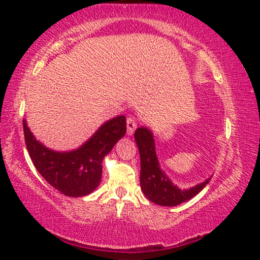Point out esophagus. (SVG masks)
Listing matches in <instances>:
<instances>
[{"mask_svg": "<svg viewBox=\"0 0 260 260\" xmlns=\"http://www.w3.org/2000/svg\"><path fill=\"white\" fill-rule=\"evenodd\" d=\"M137 124H136V119L134 117H127L126 119V129H127V135H133L136 130Z\"/></svg>", "mask_w": 260, "mask_h": 260, "instance_id": "1", "label": "esophagus"}]
</instances>
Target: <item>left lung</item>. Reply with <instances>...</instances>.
Returning a JSON list of instances; mask_svg holds the SVG:
<instances>
[{"label": "left lung", "mask_w": 260, "mask_h": 260, "mask_svg": "<svg viewBox=\"0 0 260 260\" xmlns=\"http://www.w3.org/2000/svg\"><path fill=\"white\" fill-rule=\"evenodd\" d=\"M135 141L141 156V188L147 199L156 205L177 206L194 198L204 189L209 180L189 189H180L174 186L167 177L166 173L159 168V163L155 151V142L152 133L147 127H138L135 131Z\"/></svg>", "instance_id": "8db88e82"}]
</instances>
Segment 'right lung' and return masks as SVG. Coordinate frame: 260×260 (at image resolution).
<instances>
[{"label": "right lung", "instance_id": "right-lung-1", "mask_svg": "<svg viewBox=\"0 0 260 260\" xmlns=\"http://www.w3.org/2000/svg\"><path fill=\"white\" fill-rule=\"evenodd\" d=\"M27 150L41 176L60 193L71 198L92 193L102 181L103 158L126 133L125 116L103 124L97 133L77 150L59 152L46 148L30 133L23 119Z\"/></svg>", "mask_w": 260, "mask_h": 260}]
</instances>
